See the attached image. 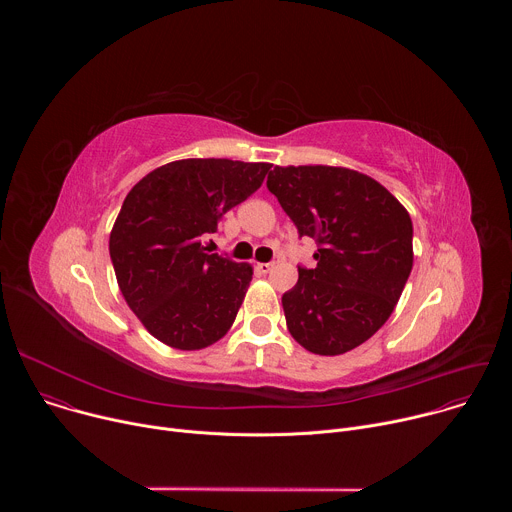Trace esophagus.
Listing matches in <instances>:
<instances>
[{"label": "esophagus", "instance_id": "obj_1", "mask_svg": "<svg viewBox=\"0 0 512 512\" xmlns=\"http://www.w3.org/2000/svg\"><path fill=\"white\" fill-rule=\"evenodd\" d=\"M273 269V263H257L259 273H269Z\"/></svg>", "mask_w": 512, "mask_h": 512}]
</instances>
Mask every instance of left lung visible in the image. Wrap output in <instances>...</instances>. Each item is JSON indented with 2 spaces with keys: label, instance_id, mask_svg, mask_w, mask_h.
Returning <instances> with one entry per match:
<instances>
[{
  "label": "left lung",
  "instance_id": "obj_1",
  "mask_svg": "<svg viewBox=\"0 0 512 512\" xmlns=\"http://www.w3.org/2000/svg\"><path fill=\"white\" fill-rule=\"evenodd\" d=\"M267 188L300 237L318 243L314 269L281 304L289 334L314 354H344L393 314L413 267V225L377 180L348 168L275 166Z\"/></svg>",
  "mask_w": 512,
  "mask_h": 512
}]
</instances>
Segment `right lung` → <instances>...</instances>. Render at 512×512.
<instances>
[{
    "label": "right lung",
    "instance_id": "right-lung-1",
    "mask_svg": "<svg viewBox=\"0 0 512 512\" xmlns=\"http://www.w3.org/2000/svg\"><path fill=\"white\" fill-rule=\"evenodd\" d=\"M271 164L178 160L141 178L125 196L109 253L127 306L160 342L198 350L233 326L253 269L204 253L202 237L247 200Z\"/></svg>",
    "mask_w": 512,
    "mask_h": 512
}]
</instances>
